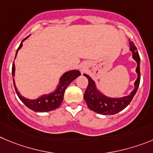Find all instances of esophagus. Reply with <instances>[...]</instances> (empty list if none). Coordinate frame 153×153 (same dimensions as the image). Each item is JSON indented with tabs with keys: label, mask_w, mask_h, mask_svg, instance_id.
<instances>
[{
	"label": "esophagus",
	"mask_w": 153,
	"mask_h": 153,
	"mask_svg": "<svg viewBox=\"0 0 153 153\" xmlns=\"http://www.w3.org/2000/svg\"><path fill=\"white\" fill-rule=\"evenodd\" d=\"M82 70H83V69H82Z\"/></svg>",
	"instance_id": "1"
}]
</instances>
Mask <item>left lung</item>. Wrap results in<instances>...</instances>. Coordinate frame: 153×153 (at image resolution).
Returning <instances> with one entry per match:
<instances>
[{"mask_svg":"<svg viewBox=\"0 0 153 153\" xmlns=\"http://www.w3.org/2000/svg\"><path fill=\"white\" fill-rule=\"evenodd\" d=\"M130 49L133 53V58L137 63V67L136 71L137 73V78L134 83V89L131 93L127 96L122 97H109L103 94L99 91L97 88L95 82L90 78L88 75L84 74L85 77L88 80V85L85 90L84 94V99L89 109L97 114L103 115H113L119 113L126 108L133 97L137 93L140 82V58L137 50V47L135 46L133 42H130Z\"/></svg>","mask_w":153,"mask_h":153,"instance_id":"8db88e82","label":"left lung"}]
</instances>
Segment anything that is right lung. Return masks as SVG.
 <instances>
[{
	"instance_id": "add662e5",
	"label": "right lung",
	"mask_w": 153,
	"mask_h": 153,
	"mask_svg": "<svg viewBox=\"0 0 153 153\" xmlns=\"http://www.w3.org/2000/svg\"><path fill=\"white\" fill-rule=\"evenodd\" d=\"M29 36H28L27 37H26L25 39L22 40L20 46H19L17 50H16L15 58H16V55H17L19 49L23 46V42L26 40ZM80 75H81V73H80V71L78 70H71V71H66L60 78L59 83L57 85V88L56 89V91H54L52 93L48 94H43V95L40 96L37 99L30 100V99L26 98L23 96H22L19 93L18 91H17V88H16V84H15L14 82V63H13V66H12V76H13V86H14L16 94H17L19 98L20 99V100L23 104H25L28 108L35 111V112H49V111L57 109L58 107L61 105L62 102L65 91L66 88L73 80L78 78Z\"/></svg>"
}]
</instances>
